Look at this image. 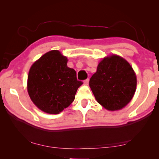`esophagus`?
I'll return each instance as SVG.
<instances>
[{"instance_id":"1","label":"esophagus","mask_w":159,"mask_h":159,"mask_svg":"<svg viewBox=\"0 0 159 159\" xmlns=\"http://www.w3.org/2000/svg\"><path fill=\"white\" fill-rule=\"evenodd\" d=\"M84 83L85 84H88V83H89V79H87V80H85L84 81Z\"/></svg>"}]
</instances>
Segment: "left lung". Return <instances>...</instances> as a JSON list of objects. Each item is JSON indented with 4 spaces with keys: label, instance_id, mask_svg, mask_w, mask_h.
Segmentation results:
<instances>
[{
    "label": "left lung",
    "instance_id": "1",
    "mask_svg": "<svg viewBox=\"0 0 159 159\" xmlns=\"http://www.w3.org/2000/svg\"><path fill=\"white\" fill-rule=\"evenodd\" d=\"M89 85L98 103L114 111L125 107L136 91L137 77L127 60L116 54L102 58Z\"/></svg>",
    "mask_w": 159,
    "mask_h": 159
}]
</instances>
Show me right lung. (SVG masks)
Instances as JSON below:
<instances>
[{"label":"right lung","mask_w":159,"mask_h":159,"mask_svg":"<svg viewBox=\"0 0 159 159\" xmlns=\"http://www.w3.org/2000/svg\"><path fill=\"white\" fill-rule=\"evenodd\" d=\"M68 58L52 50L35 61L27 77V92L31 101L43 112L58 114L69 106L82 82L76 71L67 66Z\"/></svg>","instance_id":"1"}]
</instances>
